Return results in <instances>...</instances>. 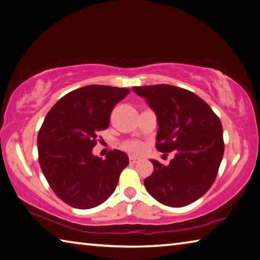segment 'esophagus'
Segmentation results:
<instances>
[{
  "instance_id": "obj_1",
  "label": "esophagus",
  "mask_w": 260,
  "mask_h": 260,
  "mask_svg": "<svg viewBox=\"0 0 260 260\" xmlns=\"http://www.w3.org/2000/svg\"><path fill=\"white\" fill-rule=\"evenodd\" d=\"M140 160L141 159L139 157H134V155H131V157H129V162L131 164H136V162H139Z\"/></svg>"
}]
</instances>
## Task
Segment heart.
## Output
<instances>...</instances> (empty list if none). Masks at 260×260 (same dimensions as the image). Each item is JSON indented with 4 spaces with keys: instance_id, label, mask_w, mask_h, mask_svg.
<instances>
[{
    "instance_id": "b5f03b06",
    "label": "heart",
    "mask_w": 260,
    "mask_h": 260,
    "mask_svg": "<svg viewBox=\"0 0 260 260\" xmlns=\"http://www.w3.org/2000/svg\"><path fill=\"white\" fill-rule=\"evenodd\" d=\"M124 149L128 151L131 153H140L143 149V144L140 141H127L124 143Z\"/></svg>"
}]
</instances>
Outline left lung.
Here are the masks:
<instances>
[{"label":"left lung","mask_w":260,"mask_h":260,"mask_svg":"<svg viewBox=\"0 0 260 260\" xmlns=\"http://www.w3.org/2000/svg\"><path fill=\"white\" fill-rule=\"evenodd\" d=\"M132 89L145 99L157 116L155 148L175 153L167 166L151 160L153 173L144 179L145 188L165 206L179 208L192 204L211 187L223 159L219 118L187 89L167 84Z\"/></svg>","instance_id":"left-lung-1"}]
</instances>
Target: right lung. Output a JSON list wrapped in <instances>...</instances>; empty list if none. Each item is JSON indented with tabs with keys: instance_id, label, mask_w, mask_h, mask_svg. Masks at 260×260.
Returning <instances> with one entry per match:
<instances>
[{
	"instance_id": "1",
	"label": "right lung",
	"mask_w": 260,
	"mask_h": 260,
	"mask_svg": "<svg viewBox=\"0 0 260 260\" xmlns=\"http://www.w3.org/2000/svg\"><path fill=\"white\" fill-rule=\"evenodd\" d=\"M128 88L88 85L62 96L52 107L37 136L39 161L53 192L77 209H91L109 198L128 157L110 150L93 155L98 133L107 129L114 107Z\"/></svg>"
}]
</instances>
